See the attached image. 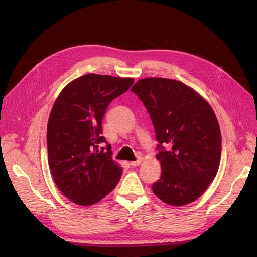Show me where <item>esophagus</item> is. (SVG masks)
<instances>
[{
	"instance_id": "obj_1",
	"label": "esophagus",
	"mask_w": 257,
	"mask_h": 257,
	"mask_svg": "<svg viewBox=\"0 0 257 257\" xmlns=\"http://www.w3.org/2000/svg\"><path fill=\"white\" fill-rule=\"evenodd\" d=\"M141 163H142V160H141V159H138V160H136V161L131 162V163H130V165H131V166H133V167H135V166H138L139 164H141Z\"/></svg>"
}]
</instances>
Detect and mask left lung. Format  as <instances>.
I'll return each instance as SVG.
<instances>
[{"label":"left lung","instance_id":"left-lung-1","mask_svg":"<svg viewBox=\"0 0 257 257\" xmlns=\"http://www.w3.org/2000/svg\"><path fill=\"white\" fill-rule=\"evenodd\" d=\"M132 92L150 114L162 175L152 191L163 203L184 206L207 190L219 169L221 131L214 111L197 92L166 78L138 80Z\"/></svg>","mask_w":257,"mask_h":257}]
</instances>
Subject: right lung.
<instances>
[{
  "instance_id": "1",
  "label": "right lung",
  "mask_w": 257,
  "mask_h": 257,
  "mask_svg": "<svg viewBox=\"0 0 257 257\" xmlns=\"http://www.w3.org/2000/svg\"><path fill=\"white\" fill-rule=\"evenodd\" d=\"M133 78L88 74L62 90L48 120V164L62 194L79 206H91L118 184L122 167L111 159L102 136L107 107L125 93Z\"/></svg>"
}]
</instances>
